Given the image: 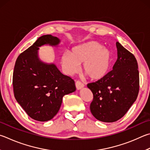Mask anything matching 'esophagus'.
<instances>
[{
    "label": "esophagus",
    "instance_id": "esophagus-1",
    "mask_svg": "<svg viewBox=\"0 0 150 150\" xmlns=\"http://www.w3.org/2000/svg\"><path fill=\"white\" fill-rule=\"evenodd\" d=\"M75 86H76V88H77V89L79 90V89H81L82 88H83V87L84 86V84L82 82H81L80 81H77L75 82Z\"/></svg>",
    "mask_w": 150,
    "mask_h": 150
}]
</instances>
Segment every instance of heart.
<instances>
[{"instance_id":"heart-1","label":"heart","mask_w":150,"mask_h":150,"mask_svg":"<svg viewBox=\"0 0 150 150\" xmlns=\"http://www.w3.org/2000/svg\"><path fill=\"white\" fill-rule=\"evenodd\" d=\"M111 55L108 49L96 41H90L76 46L70 54L62 56V66L67 74L77 71L79 65L83 64V71L91 79L98 80L107 74L111 64Z\"/></svg>"}]
</instances>
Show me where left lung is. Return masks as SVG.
I'll use <instances>...</instances> for the list:
<instances>
[{
    "label": "left lung",
    "mask_w": 150,
    "mask_h": 150,
    "mask_svg": "<svg viewBox=\"0 0 150 150\" xmlns=\"http://www.w3.org/2000/svg\"><path fill=\"white\" fill-rule=\"evenodd\" d=\"M117 59L105 77L87 86L93 94L90 105L92 115L105 122L123 117L137 98L139 71L137 59L119 42H116Z\"/></svg>",
    "instance_id": "left-lung-1"
}]
</instances>
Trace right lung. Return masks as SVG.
Listing matches in <instances>:
<instances>
[{"label":"right lung","mask_w":150,"mask_h":150,"mask_svg":"<svg viewBox=\"0 0 150 150\" xmlns=\"http://www.w3.org/2000/svg\"><path fill=\"white\" fill-rule=\"evenodd\" d=\"M59 42L56 37L42 35L16 61L12 79L15 98L30 117L38 121L52 119L64 96L76 90L71 78L62 74L55 64L44 63L38 56L39 47H56Z\"/></svg>","instance_id":"add662e5"}]
</instances>
